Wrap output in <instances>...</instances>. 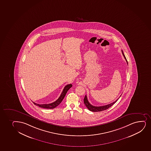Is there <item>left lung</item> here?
Instances as JSON below:
<instances>
[{
    "instance_id": "8db88e82",
    "label": "left lung",
    "mask_w": 151,
    "mask_h": 151,
    "mask_svg": "<svg viewBox=\"0 0 151 151\" xmlns=\"http://www.w3.org/2000/svg\"><path fill=\"white\" fill-rule=\"evenodd\" d=\"M122 53L123 56H124V58L125 59V60L127 61V64H128L127 59L125 58V56H124V52H123L122 51ZM120 96H121V95H120ZM118 99H117V100H115V101L112 102L111 104H107V105H104V106H93V105H91V104L89 102L88 99H87V96L86 95H85V97H84V103L85 104V105H86V106L87 107V108L89 110L91 111H104V110H106V109H109L110 107L112 105H114V104H115V102L117 101Z\"/></svg>"
}]
</instances>
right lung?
Instances as JSON below:
<instances>
[{
  "label": "right lung",
  "instance_id": "add662e5",
  "mask_svg": "<svg viewBox=\"0 0 151 151\" xmlns=\"http://www.w3.org/2000/svg\"><path fill=\"white\" fill-rule=\"evenodd\" d=\"M71 87H72V85L71 84H68V85L65 86L64 88V89H63V91H62L61 95H60L59 97V99L56 101H55L52 102V103L50 104H39L35 103L34 102H33V103H34L35 105L38 106L40 107L44 108V109H54L58 105H59L60 104H61V102L62 101V100H63V99H64L66 93H67L68 90Z\"/></svg>",
  "mask_w": 151,
  "mask_h": 151
}]
</instances>
